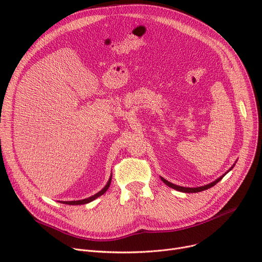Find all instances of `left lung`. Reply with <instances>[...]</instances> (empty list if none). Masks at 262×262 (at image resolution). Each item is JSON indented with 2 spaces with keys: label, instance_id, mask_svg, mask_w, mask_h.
<instances>
[{
  "label": "left lung",
  "instance_id": "left-lung-1",
  "mask_svg": "<svg viewBox=\"0 0 262 262\" xmlns=\"http://www.w3.org/2000/svg\"><path fill=\"white\" fill-rule=\"evenodd\" d=\"M235 164L236 163H233L232 166H231V168L227 171V172H225L222 176H220L219 178H216V180L214 181V182H212V183H210V184H207V185H205V186H202V187H196V188H189V187H182V186H177V185H174V184H172V183H170V182H168L167 180H164L163 177H161L160 176V178H161V181L166 184L167 186H169L170 188H172V189H175V190H177V191H181V192H185V193H196V192H201V191H204V190H207V189H209V188H211V187H213L215 184H217L220 181L222 180V178L233 168L235 167Z\"/></svg>",
  "mask_w": 262,
  "mask_h": 262
}]
</instances>
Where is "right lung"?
<instances>
[{
    "instance_id": "1",
    "label": "right lung",
    "mask_w": 262,
    "mask_h": 262,
    "mask_svg": "<svg viewBox=\"0 0 262 262\" xmlns=\"http://www.w3.org/2000/svg\"><path fill=\"white\" fill-rule=\"evenodd\" d=\"M112 177H113V174L110 175L109 180H108L107 184L105 185V187H104L101 191H99L98 193H96V194H94V195H92V196H90V198L84 199V200H78V201H69V202H60V203L66 204V205H85V204H88V203H90V202L94 201L95 199H98L99 196H101V195H103V194L105 193V192L108 190V188H109V186H110V183H112Z\"/></svg>"
}]
</instances>
